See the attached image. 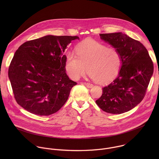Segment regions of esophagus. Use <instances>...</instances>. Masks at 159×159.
I'll return each instance as SVG.
<instances>
[{
	"mask_svg": "<svg viewBox=\"0 0 159 159\" xmlns=\"http://www.w3.org/2000/svg\"><path fill=\"white\" fill-rule=\"evenodd\" d=\"M82 84H84L85 86H86L87 87H89V88H91L93 87V84H90V83H87V82H83Z\"/></svg>",
	"mask_w": 159,
	"mask_h": 159,
	"instance_id": "esophagus-1",
	"label": "esophagus"
}]
</instances>
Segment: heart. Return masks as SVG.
<instances>
[{"instance_id": "heart-1", "label": "heart", "mask_w": 159, "mask_h": 159, "mask_svg": "<svg viewBox=\"0 0 159 159\" xmlns=\"http://www.w3.org/2000/svg\"><path fill=\"white\" fill-rule=\"evenodd\" d=\"M76 55H66L65 69L69 76L79 80L87 72L99 84L109 83L118 75L122 65V57L116 48L92 38H87L77 44Z\"/></svg>"}]
</instances>
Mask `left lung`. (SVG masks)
Returning <instances> with one entry per match:
<instances>
[{"mask_svg":"<svg viewBox=\"0 0 159 159\" xmlns=\"http://www.w3.org/2000/svg\"><path fill=\"white\" fill-rule=\"evenodd\" d=\"M100 36L120 52L122 65L118 77L102 88V94L96 102L106 112L121 114L144 98L153 72V61L140 41L122 33L100 34Z\"/></svg>","mask_w":159,"mask_h":159,"instance_id":"8db88e82","label":"left lung"}]
</instances>
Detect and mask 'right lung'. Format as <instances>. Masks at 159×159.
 <instances>
[{"mask_svg":"<svg viewBox=\"0 0 159 159\" xmlns=\"http://www.w3.org/2000/svg\"><path fill=\"white\" fill-rule=\"evenodd\" d=\"M78 36L48 35L24 43L10 63L8 75L17 103L34 115L57 112L77 82L65 72L64 52Z\"/></svg>","mask_w":159,"mask_h":159,"instance_id":"right-lung-1","label":"right lung"}]
</instances>
